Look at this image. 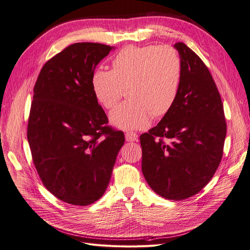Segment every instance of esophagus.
<instances>
[{
    "mask_svg": "<svg viewBox=\"0 0 250 250\" xmlns=\"http://www.w3.org/2000/svg\"><path fill=\"white\" fill-rule=\"evenodd\" d=\"M125 138H126L127 142H135V141H138L139 135L135 133V132L129 131V132H126L125 133Z\"/></svg>",
    "mask_w": 250,
    "mask_h": 250,
    "instance_id": "1",
    "label": "esophagus"
}]
</instances>
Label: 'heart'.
I'll use <instances>...</instances> for the list:
<instances>
[{
	"label": "heart",
	"instance_id": "heart-1",
	"mask_svg": "<svg viewBox=\"0 0 250 250\" xmlns=\"http://www.w3.org/2000/svg\"><path fill=\"white\" fill-rule=\"evenodd\" d=\"M183 81V64L175 49L149 44L129 46L111 60V71L92 75L94 96L105 109H112L124 96L129 100L110 113V122L125 130L143 129L152 116L165 117L173 108Z\"/></svg>",
	"mask_w": 250,
	"mask_h": 250
}]
</instances>
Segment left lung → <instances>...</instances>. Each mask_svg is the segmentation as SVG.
Returning a JSON list of instances; mask_svg holds the SVG:
<instances>
[{
    "mask_svg": "<svg viewBox=\"0 0 250 250\" xmlns=\"http://www.w3.org/2000/svg\"><path fill=\"white\" fill-rule=\"evenodd\" d=\"M183 81L175 105L140 137L142 171L152 190L170 200L197 194L222 160L226 121L221 96L208 66L176 42Z\"/></svg>",
    "mask_w": 250,
    "mask_h": 250,
    "instance_id": "1",
    "label": "left lung"
}]
</instances>
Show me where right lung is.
Instances as JSON below:
<instances>
[{
	"mask_svg": "<svg viewBox=\"0 0 250 250\" xmlns=\"http://www.w3.org/2000/svg\"><path fill=\"white\" fill-rule=\"evenodd\" d=\"M111 50L73 43L43 64L33 88L27 138L34 167L47 190L73 206L104 194L125 142L92 89L95 67Z\"/></svg>",
	"mask_w": 250,
	"mask_h": 250,
	"instance_id": "add662e5",
	"label": "right lung"
}]
</instances>
